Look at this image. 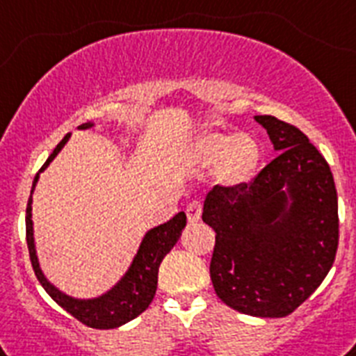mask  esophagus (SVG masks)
<instances>
[{
  "label": "esophagus",
  "mask_w": 356,
  "mask_h": 356,
  "mask_svg": "<svg viewBox=\"0 0 356 356\" xmlns=\"http://www.w3.org/2000/svg\"><path fill=\"white\" fill-rule=\"evenodd\" d=\"M200 215H202V204L199 200H193L186 206V216L190 224H195L200 220Z\"/></svg>",
  "instance_id": "esophagus-1"
}]
</instances>
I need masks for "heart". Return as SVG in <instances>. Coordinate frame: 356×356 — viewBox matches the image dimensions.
Listing matches in <instances>:
<instances>
[{"label": "heart", "mask_w": 356, "mask_h": 356, "mask_svg": "<svg viewBox=\"0 0 356 356\" xmlns=\"http://www.w3.org/2000/svg\"><path fill=\"white\" fill-rule=\"evenodd\" d=\"M193 159L202 166L216 165V179L225 186L251 181L261 161V147L251 134L206 132L195 141Z\"/></svg>", "instance_id": "heart-1"}]
</instances>
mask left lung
<instances>
[{
	"label": "left lung",
	"mask_w": 356,
	"mask_h": 356,
	"mask_svg": "<svg viewBox=\"0 0 356 356\" xmlns=\"http://www.w3.org/2000/svg\"><path fill=\"white\" fill-rule=\"evenodd\" d=\"M254 120L280 154L252 182L216 184L204 200L202 220L216 233L209 276L233 310L285 317L310 298L335 261V181L298 127L274 116Z\"/></svg>",
	"instance_id": "obj_1"
}]
</instances>
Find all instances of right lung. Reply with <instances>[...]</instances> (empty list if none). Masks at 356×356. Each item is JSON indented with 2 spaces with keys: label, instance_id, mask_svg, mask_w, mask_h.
Wrapping results in <instances>:
<instances>
[{
  "label": "right lung",
  "instance_id": "right-lung-1",
  "mask_svg": "<svg viewBox=\"0 0 356 356\" xmlns=\"http://www.w3.org/2000/svg\"><path fill=\"white\" fill-rule=\"evenodd\" d=\"M89 127H92V123H82L79 129H89ZM70 136L71 134L64 136V140L55 147L51 156L48 157V161L39 170V174H41L42 170H46V166L60 152V148L66 145ZM39 174L33 179V186H35L37 179H39ZM184 225H186V215L181 211L172 220L166 222V224L157 225V227L148 231L145 234L140 251L136 254L131 268H129V272L123 276V280L120 281L118 285L114 286L111 292L102 296V298L82 301V299H73L66 296V293L58 292L54 285H49L48 280L44 277L41 268H39L35 245H33L32 195H30L29 206H26V243H29L30 261H32L37 280H39L42 289L49 293V298L54 299L58 307H63L67 314L73 315L82 324L89 327H97V330L118 327L122 324L129 323V321L136 319L138 315L147 310L148 305L152 302L154 296H156L157 272H159L161 261L174 249L182 229H184Z\"/></svg>",
  "mask_w": 356,
  "mask_h": 356
}]
</instances>
